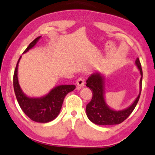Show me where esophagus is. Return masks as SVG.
<instances>
[{
    "label": "esophagus",
    "mask_w": 155,
    "mask_h": 155,
    "mask_svg": "<svg viewBox=\"0 0 155 155\" xmlns=\"http://www.w3.org/2000/svg\"><path fill=\"white\" fill-rule=\"evenodd\" d=\"M77 85L78 86V89L80 90L81 88L83 87L85 85V78L83 77H80L78 78L77 81Z\"/></svg>",
    "instance_id": "34e87169"
}]
</instances>
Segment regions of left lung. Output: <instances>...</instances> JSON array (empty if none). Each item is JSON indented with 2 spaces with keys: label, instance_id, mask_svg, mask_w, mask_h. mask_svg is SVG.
<instances>
[{
  "label": "left lung",
  "instance_id": "8db88e82",
  "mask_svg": "<svg viewBox=\"0 0 155 155\" xmlns=\"http://www.w3.org/2000/svg\"><path fill=\"white\" fill-rule=\"evenodd\" d=\"M135 65L141 74L139 81V93L134 102L126 108L116 110L107 104L105 99V77L101 72H94L86 80V86L92 92L91 101L86 105V114L90 121L99 126H110L119 124L125 121L136 107L139 101L141 91L142 72L141 63L139 58L135 61Z\"/></svg>",
  "mask_w": 155,
  "mask_h": 155
}]
</instances>
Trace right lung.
Returning a JSON list of instances; mask_svg holds the SVG:
<instances>
[{"mask_svg":"<svg viewBox=\"0 0 155 155\" xmlns=\"http://www.w3.org/2000/svg\"><path fill=\"white\" fill-rule=\"evenodd\" d=\"M41 38L38 36L28 45L23 54L32 49ZM17 63L14 74V89L16 99L23 112L29 119L38 123H48L55 119L62 107L63 100L69 92L76 88L74 85H61L52 88L48 94L41 97H29L23 92L18 78V63Z\"/></svg>","mask_w":155,"mask_h":155,"instance_id":"right-lung-1","label":"right lung"}]
</instances>
